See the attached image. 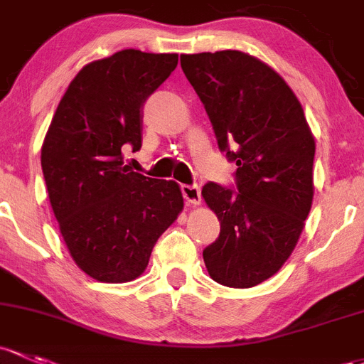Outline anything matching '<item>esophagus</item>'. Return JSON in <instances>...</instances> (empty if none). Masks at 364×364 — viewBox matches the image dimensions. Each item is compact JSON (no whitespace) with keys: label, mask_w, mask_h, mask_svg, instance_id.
Listing matches in <instances>:
<instances>
[{"label":"esophagus","mask_w":364,"mask_h":364,"mask_svg":"<svg viewBox=\"0 0 364 364\" xmlns=\"http://www.w3.org/2000/svg\"><path fill=\"white\" fill-rule=\"evenodd\" d=\"M181 192H183V197H185L186 204H192V205L200 204V186L198 185H183Z\"/></svg>","instance_id":"34e87169"}]
</instances>
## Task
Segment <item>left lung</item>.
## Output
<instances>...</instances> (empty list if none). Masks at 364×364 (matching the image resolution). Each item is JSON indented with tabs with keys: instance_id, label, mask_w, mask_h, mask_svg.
Masks as SVG:
<instances>
[{
	"instance_id": "obj_1",
	"label": "left lung",
	"mask_w": 364,
	"mask_h": 364,
	"mask_svg": "<svg viewBox=\"0 0 364 364\" xmlns=\"http://www.w3.org/2000/svg\"><path fill=\"white\" fill-rule=\"evenodd\" d=\"M181 68L218 146L237 166V192L213 181L202 188L221 225L204 263L220 284L252 288L284 265L300 239L314 197L316 143L296 95L256 57L202 52L181 55Z\"/></svg>"
}]
</instances>
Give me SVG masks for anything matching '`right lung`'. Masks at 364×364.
<instances>
[{
    "label": "right lung",
    "instance_id": "right-lung-1",
    "mask_svg": "<svg viewBox=\"0 0 364 364\" xmlns=\"http://www.w3.org/2000/svg\"><path fill=\"white\" fill-rule=\"evenodd\" d=\"M178 53L120 50L87 64L60 99L41 169L60 235L76 265L101 282L139 277L159 237L183 209L176 181L124 166L143 143V106Z\"/></svg>",
    "mask_w": 364,
    "mask_h": 364
}]
</instances>
